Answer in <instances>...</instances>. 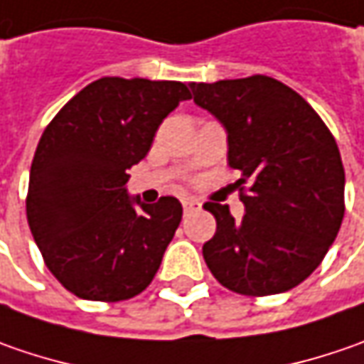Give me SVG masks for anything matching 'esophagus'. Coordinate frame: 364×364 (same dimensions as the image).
<instances>
[{"instance_id": "obj_1", "label": "esophagus", "mask_w": 364, "mask_h": 364, "mask_svg": "<svg viewBox=\"0 0 364 364\" xmlns=\"http://www.w3.org/2000/svg\"><path fill=\"white\" fill-rule=\"evenodd\" d=\"M203 204L198 203L196 198H184L182 200V208H184V213H194V210H198Z\"/></svg>"}]
</instances>
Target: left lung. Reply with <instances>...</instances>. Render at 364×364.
<instances>
[{"instance_id": "obj_1", "label": "left lung", "mask_w": 364, "mask_h": 364, "mask_svg": "<svg viewBox=\"0 0 364 364\" xmlns=\"http://www.w3.org/2000/svg\"><path fill=\"white\" fill-rule=\"evenodd\" d=\"M194 103L227 129L229 166L245 215L206 203L217 232L203 255L218 284L272 296L301 284L322 263L344 217V168L336 139L312 107L265 75L192 82Z\"/></svg>"}]
</instances>
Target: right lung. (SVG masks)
<instances>
[{"label":"right lung","mask_w":364,"mask_h":364,"mask_svg":"<svg viewBox=\"0 0 364 364\" xmlns=\"http://www.w3.org/2000/svg\"><path fill=\"white\" fill-rule=\"evenodd\" d=\"M186 99L188 87L178 80L103 77L42 133L26 215L46 267L70 294L129 300L160 269L182 204L174 196L156 204L132 198L127 170L146 158L161 121Z\"/></svg>","instance_id":"add662e5"}]
</instances>
